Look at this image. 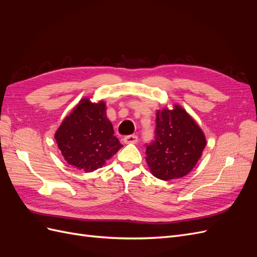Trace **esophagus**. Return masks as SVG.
<instances>
[{"label": "esophagus", "mask_w": 257, "mask_h": 257, "mask_svg": "<svg viewBox=\"0 0 257 257\" xmlns=\"http://www.w3.org/2000/svg\"><path fill=\"white\" fill-rule=\"evenodd\" d=\"M123 142L125 144H136L138 142V137L136 135H128L123 138Z\"/></svg>", "instance_id": "34e87169"}]
</instances>
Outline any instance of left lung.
I'll use <instances>...</instances> for the list:
<instances>
[{
  "label": "left lung",
  "mask_w": 257,
  "mask_h": 257,
  "mask_svg": "<svg viewBox=\"0 0 257 257\" xmlns=\"http://www.w3.org/2000/svg\"><path fill=\"white\" fill-rule=\"evenodd\" d=\"M154 141L146 145V161L162 180L182 178L196 165L206 147L203 131L182 107L157 113Z\"/></svg>",
  "instance_id": "obj_1"
}]
</instances>
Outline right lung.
Instances as JSON below:
<instances>
[{"mask_svg": "<svg viewBox=\"0 0 257 257\" xmlns=\"http://www.w3.org/2000/svg\"><path fill=\"white\" fill-rule=\"evenodd\" d=\"M113 133L103 100L92 103L83 98L62 122L54 138L69 165L91 173L123 147Z\"/></svg>", "mask_w": 257, "mask_h": 257, "instance_id": "1", "label": "right lung"}]
</instances>
